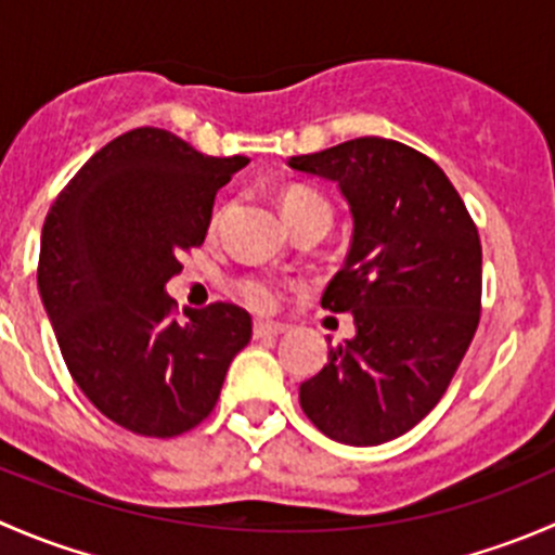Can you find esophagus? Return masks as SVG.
<instances>
[{"label": "esophagus", "mask_w": 555, "mask_h": 555, "mask_svg": "<svg viewBox=\"0 0 555 555\" xmlns=\"http://www.w3.org/2000/svg\"><path fill=\"white\" fill-rule=\"evenodd\" d=\"M282 333H287V327L279 322H255V338L257 340H273Z\"/></svg>", "instance_id": "1"}]
</instances>
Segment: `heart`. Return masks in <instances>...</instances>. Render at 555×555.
I'll list each match as a JSON object with an SVG mask.
<instances>
[{
    "label": "heart",
    "instance_id": "obj_1",
    "mask_svg": "<svg viewBox=\"0 0 555 555\" xmlns=\"http://www.w3.org/2000/svg\"><path fill=\"white\" fill-rule=\"evenodd\" d=\"M282 211L289 225H295L300 220H311V217L313 220H324L327 225L333 220V206H330V201L311 188L287 190L282 198ZM236 293L255 311H273L279 306V300H282V287L268 276H242L236 282Z\"/></svg>",
    "mask_w": 555,
    "mask_h": 555
}]
</instances>
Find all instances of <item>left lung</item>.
<instances>
[{"mask_svg":"<svg viewBox=\"0 0 555 555\" xmlns=\"http://www.w3.org/2000/svg\"><path fill=\"white\" fill-rule=\"evenodd\" d=\"M289 166L338 182L354 217L322 306L349 311L357 335L300 384V408L338 443H386L438 405L478 330V228L443 169L395 139H349Z\"/></svg>","mask_w":555,"mask_h":555,"instance_id":"left-lung-1","label":"left lung"}]
</instances>
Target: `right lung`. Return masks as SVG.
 Returning a JSON list of instances; mask_svg holds the SVG:
<instances>
[{"label":"right lung","instance_id":"1","mask_svg":"<svg viewBox=\"0 0 555 555\" xmlns=\"http://www.w3.org/2000/svg\"><path fill=\"white\" fill-rule=\"evenodd\" d=\"M249 160L215 158L164 128L104 144L50 206L37 284L61 354L88 400L144 438H177L217 405L251 317L184 311L164 293L179 255L204 244L222 184Z\"/></svg>","mask_w":555,"mask_h":555}]
</instances>
